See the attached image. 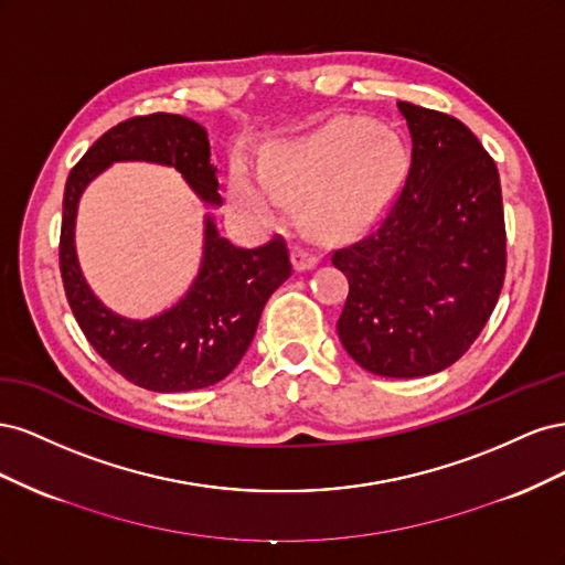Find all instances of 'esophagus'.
<instances>
[{"label":"esophagus","mask_w":565,"mask_h":565,"mask_svg":"<svg viewBox=\"0 0 565 565\" xmlns=\"http://www.w3.org/2000/svg\"><path fill=\"white\" fill-rule=\"evenodd\" d=\"M320 262V254L303 247V245H295L292 249V264L297 270H309V268H316Z\"/></svg>","instance_id":"obj_1"}]
</instances>
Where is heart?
I'll return each instance as SVG.
<instances>
[{
  "mask_svg": "<svg viewBox=\"0 0 565 565\" xmlns=\"http://www.w3.org/2000/svg\"><path fill=\"white\" fill-rule=\"evenodd\" d=\"M403 174L398 143L361 119H337L306 139L273 146L264 174L245 162L233 167L231 195L243 214L278 221L287 195L306 198L311 224L324 233H351L382 212Z\"/></svg>",
  "mask_w": 565,
  "mask_h": 565,
  "instance_id": "1",
  "label": "heart"
}]
</instances>
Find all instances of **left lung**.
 <instances>
[{"label": "left lung", "mask_w": 565, "mask_h": 565, "mask_svg": "<svg viewBox=\"0 0 565 565\" xmlns=\"http://www.w3.org/2000/svg\"><path fill=\"white\" fill-rule=\"evenodd\" d=\"M413 136L405 183L367 235L330 252L349 278L337 320L353 361L382 377L457 363L481 334L507 273L494 160L457 117L398 100Z\"/></svg>", "instance_id": "left-lung-1"}]
</instances>
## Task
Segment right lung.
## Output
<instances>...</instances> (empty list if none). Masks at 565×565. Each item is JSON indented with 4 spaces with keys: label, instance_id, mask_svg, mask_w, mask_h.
<instances>
[{
    "label": "right lung",
    "instance_id": "right-lung-1",
    "mask_svg": "<svg viewBox=\"0 0 565 565\" xmlns=\"http://www.w3.org/2000/svg\"><path fill=\"white\" fill-rule=\"evenodd\" d=\"M119 160L172 164L204 202L221 204L210 139L198 122L152 113L115 125L84 152L65 183L58 266L67 303L94 351L127 382L160 393L212 386L243 361L268 297L292 276L285 237L243 249L207 218L204 259L191 292L158 318H119L84 282L73 245L84 185Z\"/></svg>",
    "mask_w": 565,
    "mask_h": 565
}]
</instances>
